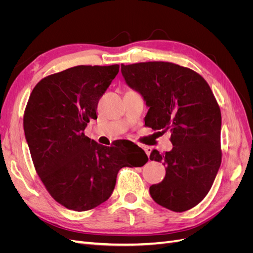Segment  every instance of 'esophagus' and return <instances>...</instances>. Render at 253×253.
Wrapping results in <instances>:
<instances>
[{
    "mask_svg": "<svg viewBox=\"0 0 253 253\" xmlns=\"http://www.w3.org/2000/svg\"><path fill=\"white\" fill-rule=\"evenodd\" d=\"M140 147L144 150V152H145V153H147V155H148V156H150L151 152H152V149H151L150 147H148V145H143V144H142V145H140Z\"/></svg>",
    "mask_w": 253,
    "mask_h": 253,
    "instance_id": "obj_1",
    "label": "esophagus"
}]
</instances>
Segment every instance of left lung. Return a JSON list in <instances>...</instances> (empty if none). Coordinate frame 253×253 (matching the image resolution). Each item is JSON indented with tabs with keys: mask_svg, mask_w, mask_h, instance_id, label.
Returning <instances> with one entry per match:
<instances>
[{
	"mask_svg": "<svg viewBox=\"0 0 253 253\" xmlns=\"http://www.w3.org/2000/svg\"><path fill=\"white\" fill-rule=\"evenodd\" d=\"M121 74L149 108L145 126L171 132L172 150L150 155L166 166L164 180L150 187L152 198L174 212L193 208L208 194L221 163L220 110L209 84L170 62L121 64Z\"/></svg>",
	"mask_w": 253,
	"mask_h": 253,
	"instance_id": "obj_1",
	"label": "left lung"
}]
</instances>
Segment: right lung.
Wrapping results in <instances>:
<instances>
[{"mask_svg": "<svg viewBox=\"0 0 253 253\" xmlns=\"http://www.w3.org/2000/svg\"><path fill=\"white\" fill-rule=\"evenodd\" d=\"M119 65H79L47 76L29 96L23 126L36 171L53 200L74 211L108 201L124 167H142L144 151L116 141L105 147L84 135Z\"/></svg>", "mask_w": 253, "mask_h": 253, "instance_id": "add662e5", "label": "right lung"}]
</instances>
